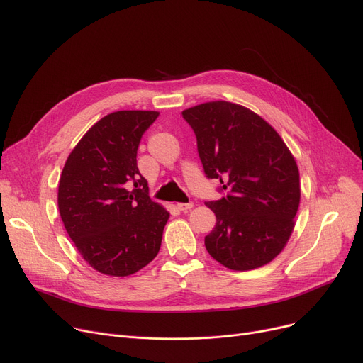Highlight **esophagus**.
Wrapping results in <instances>:
<instances>
[{"mask_svg":"<svg viewBox=\"0 0 363 363\" xmlns=\"http://www.w3.org/2000/svg\"><path fill=\"white\" fill-rule=\"evenodd\" d=\"M194 204L193 203H178L177 204V208L178 211H181V212H186V211H189V208H191Z\"/></svg>","mask_w":363,"mask_h":363,"instance_id":"obj_1","label":"esophagus"}]
</instances>
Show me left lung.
<instances>
[{
    "label": "left lung",
    "instance_id": "left-lung-1",
    "mask_svg": "<svg viewBox=\"0 0 363 363\" xmlns=\"http://www.w3.org/2000/svg\"><path fill=\"white\" fill-rule=\"evenodd\" d=\"M197 138L204 174L226 196L206 201L216 226L204 245L233 271L274 260L287 244L300 204L298 167L278 132L240 104L211 101L182 111Z\"/></svg>",
    "mask_w": 363,
    "mask_h": 363
}]
</instances>
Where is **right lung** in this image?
Masks as SVG:
<instances>
[{
    "label": "right lung",
    "instance_id": "obj_1",
    "mask_svg": "<svg viewBox=\"0 0 363 363\" xmlns=\"http://www.w3.org/2000/svg\"><path fill=\"white\" fill-rule=\"evenodd\" d=\"M159 111L107 114L76 144L59 181L66 231L91 268L110 277L138 272L160 250L169 212L148 197L137 166L143 133Z\"/></svg>",
    "mask_w": 363,
    "mask_h": 363
}]
</instances>
